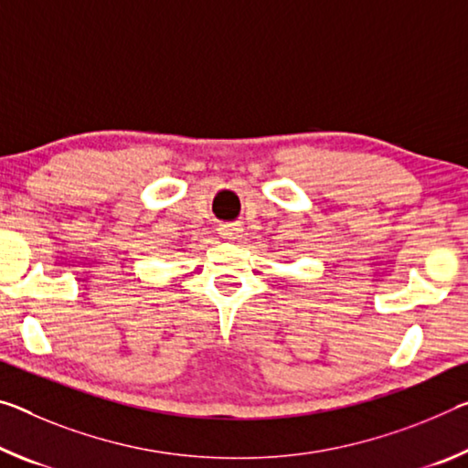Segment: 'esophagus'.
<instances>
[{"label": "esophagus", "instance_id": "obj_1", "mask_svg": "<svg viewBox=\"0 0 468 468\" xmlns=\"http://www.w3.org/2000/svg\"><path fill=\"white\" fill-rule=\"evenodd\" d=\"M218 233H220V237L222 239H227V241H235L237 237H239V233H241V229L237 227V225H220V229H218Z\"/></svg>", "mask_w": 468, "mask_h": 468}]
</instances>
